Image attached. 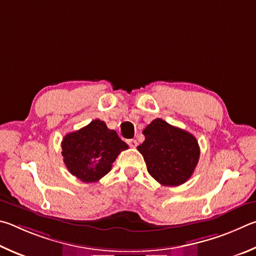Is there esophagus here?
I'll return each mask as SVG.
<instances>
[{
    "instance_id": "34e87169",
    "label": "esophagus",
    "mask_w": 256,
    "mask_h": 256,
    "mask_svg": "<svg viewBox=\"0 0 256 256\" xmlns=\"http://www.w3.org/2000/svg\"><path fill=\"white\" fill-rule=\"evenodd\" d=\"M127 144L132 147V148H135V147L138 145V142L136 140H128Z\"/></svg>"
}]
</instances>
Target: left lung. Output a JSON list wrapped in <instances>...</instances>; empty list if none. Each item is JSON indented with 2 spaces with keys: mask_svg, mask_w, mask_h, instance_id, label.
Masks as SVG:
<instances>
[{
  "mask_svg": "<svg viewBox=\"0 0 256 256\" xmlns=\"http://www.w3.org/2000/svg\"><path fill=\"white\" fill-rule=\"evenodd\" d=\"M145 140L137 147L147 171L163 186H178L191 178L200 148L196 137L162 119H155L142 132Z\"/></svg>",
  "mask_w": 256,
  "mask_h": 256,
  "instance_id": "8db88e82",
  "label": "left lung"
}]
</instances>
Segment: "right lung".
<instances>
[{
	"instance_id": "add662e5",
	"label": "right lung",
	"mask_w": 256,
	"mask_h": 256,
	"mask_svg": "<svg viewBox=\"0 0 256 256\" xmlns=\"http://www.w3.org/2000/svg\"><path fill=\"white\" fill-rule=\"evenodd\" d=\"M128 145L104 121L96 119L80 130L67 134L62 142V155L72 176L85 183L100 180Z\"/></svg>"
}]
</instances>
